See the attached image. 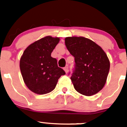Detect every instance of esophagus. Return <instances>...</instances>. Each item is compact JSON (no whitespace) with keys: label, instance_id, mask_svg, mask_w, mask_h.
Here are the masks:
<instances>
[{"label":"esophagus","instance_id":"34e87169","mask_svg":"<svg viewBox=\"0 0 127 127\" xmlns=\"http://www.w3.org/2000/svg\"><path fill=\"white\" fill-rule=\"evenodd\" d=\"M64 70L65 71V73H67L68 72V66H65V67H64Z\"/></svg>","mask_w":127,"mask_h":127}]
</instances>
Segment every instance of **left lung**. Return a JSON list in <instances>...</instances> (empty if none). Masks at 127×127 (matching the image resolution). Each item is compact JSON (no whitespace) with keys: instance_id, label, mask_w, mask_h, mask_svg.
I'll use <instances>...</instances> for the list:
<instances>
[{"instance_id":"1","label":"left lung","mask_w":127,"mask_h":127,"mask_svg":"<svg viewBox=\"0 0 127 127\" xmlns=\"http://www.w3.org/2000/svg\"><path fill=\"white\" fill-rule=\"evenodd\" d=\"M65 45L75 57V67L70 77L74 88L84 95L97 94L105 85L110 62L105 52L84 37H67Z\"/></svg>"}]
</instances>
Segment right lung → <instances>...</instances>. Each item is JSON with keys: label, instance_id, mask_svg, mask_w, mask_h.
I'll list each match as a JSON object with an SVG mask.
<instances>
[{"label": "right lung", "instance_id": "1", "mask_svg": "<svg viewBox=\"0 0 127 127\" xmlns=\"http://www.w3.org/2000/svg\"><path fill=\"white\" fill-rule=\"evenodd\" d=\"M59 41V37L46 36L29 45L21 56L20 67L24 82L36 94L53 91L59 79L65 74L58 67L57 60L51 56Z\"/></svg>", "mask_w": 127, "mask_h": 127}]
</instances>
